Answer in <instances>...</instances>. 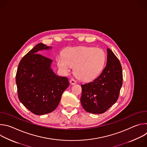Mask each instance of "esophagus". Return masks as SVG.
Segmentation results:
<instances>
[{
    "label": "esophagus",
    "instance_id": "1",
    "mask_svg": "<svg viewBox=\"0 0 147 147\" xmlns=\"http://www.w3.org/2000/svg\"><path fill=\"white\" fill-rule=\"evenodd\" d=\"M70 83L71 84V85H74V84H76L77 83V82H76V81L75 80L71 78V79L70 80Z\"/></svg>",
    "mask_w": 147,
    "mask_h": 147
}]
</instances>
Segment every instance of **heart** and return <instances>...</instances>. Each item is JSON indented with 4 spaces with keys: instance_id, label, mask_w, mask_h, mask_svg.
Returning <instances> with one entry per match:
<instances>
[{
    "instance_id": "b5f03b06",
    "label": "heart",
    "mask_w": 147,
    "mask_h": 147,
    "mask_svg": "<svg viewBox=\"0 0 147 147\" xmlns=\"http://www.w3.org/2000/svg\"><path fill=\"white\" fill-rule=\"evenodd\" d=\"M105 54L100 48L90 47L69 48L63 52V56H58V67L65 73L74 67L76 77L84 82L95 79L101 73L105 63Z\"/></svg>"
}]
</instances>
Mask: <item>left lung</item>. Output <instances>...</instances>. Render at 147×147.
I'll use <instances>...</instances> for the list:
<instances>
[{
	"label": "left lung",
	"mask_w": 147,
	"mask_h": 147,
	"mask_svg": "<svg viewBox=\"0 0 147 147\" xmlns=\"http://www.w3.org/2000/svg\"><path fill=\"white\" fill-rule=\"evenodd\" d=\"M107 66L102 73L92 82L82 84L80 99L86 111L93 114L105 112L117 101L122 86L123 74L120 63L107 48Z\"/></svg>",
	"instance_id": "left-lung-1"
}]
</instances>
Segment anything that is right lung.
Wrapping results in <instances>:
<instances>
[{"label": "right lung", "instance_id": "add662e5", "mask_svg": "<svg viewBox=\"0 0 147 147\" xmlns=\"http://www.w3.org/2000/svg\"><path fill=\"white\" fill-rule=\"evenodd\" d=\"M52 49L42 43L37 44L21 60L16 73L18 99L36 115L53 112L63 92L69 86L67 77L53 72L51 68L53 60L38 53Z\"/></svg>", "mask_w": 147, "mask_h": 147}]
</instances>
